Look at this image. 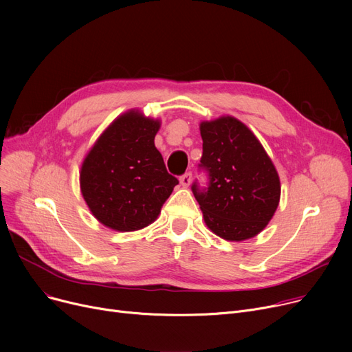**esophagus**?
Here are the masks:
<instances>
[{"label":"esophagus","mask_w":352,"mask_h":352,"mask_svg":"<svg viewBox=\"0 0 352 352\" xmlns=\"http://www.w3.org/2000/svg\"><path fill=\"white\" fill-rule=\"evenodd\" d=\"M191 181H192V174L191 173H186L184 175H181V178H179V182H181L182 187H190Z\"/></svg>","instance_id":"1"}]
</instances>
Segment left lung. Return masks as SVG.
<instances>
[{
    "mask_svg": "<svg viewBox=\"0 0 352 352\" xmlns=\"http://www.w3.org/2000/svg\"><path fill=\"white\" fill-rule=\"evenodd\" d=\"M208 188L192 184L207 227L227 241L260 234L280 204L278 173L251 129L231 116L199 124Z\"/></svg>",
    "mask_w": 352,
    "mask_h": 352,
    "instance_id": "1",
    "label": "left lung"
}]
</instances>
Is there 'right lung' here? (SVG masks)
<instances>
[{
  "label": "right lung",
  "mask_w": 352,
  "mask_h": 352,
  "mask_svg": "<svg viewBox=\"0 0 352 352\" xmlns=\"http://www.w3.org/2000/svg\"><path fill=\"white\" fill-rule=\"evenodd\" d=\"M160 126V120L129 109L104 129L85 155L81 194L107 228L129 232L153 224L178 184L154 144Z\"/></svg>",
  "instance_id": "obj_1"
}]
</instances>
